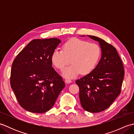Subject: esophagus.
Returning <instances> with one entry per match:
<instances>
[{
	"label": "esophagus",
	"mask_w": 134,
	"mask_h": 134,
	"mask_svg": "<svg viewBox=\"0 0 134 134\" xmlns=\"http://www.w3.org/2000/svg\"><path fill=\"white\" fill-rule=\"evenodd\" d=\"M65 82H66V83H71V82H72V81L71 80V79H66L65 80Z\"/></svg>",
	"instance_id": "1"
}]
</instances>
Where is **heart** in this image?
Instances as JSON below:
<instances>
[{
	"mask_svg": "<svg viewBox=\"0 0 134 134\" xmlns=\"http://www.w3.org/2000/svg\"><path fill=\"white\" fill-rule=\"evenodd\" d=\"M62 49L54 50L51 61L56 69L62 70L69 63L70 59L71 64L63 71V75L67 78H75L81 72L86 75L92 72L101 55V48L97 44L79 38L65 42Z\"/></svg>",
	"mask_w": 134,
	"mask_h": 134,
	"instance_id": "1",
	"label": "heart"
}]
</instances>
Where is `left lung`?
<instances>
[{
    "label": "left lung",
    "instance_id": "1",
    "mask_svg": "<svg viewBox=\"0 0 134 134\" xmlns=\"http://www.w3.org/2000/svg\"><path fill=\"white\" fill-rule=\"evenodd\" d=\"M88 36L99 42L101 58L92 72L75 82L79 88L82 108L89 112L97 113L109 107L120 94L124 70L120 56L113 45L97 37Z\"/></svg>",
    "mask_w": 134,
    "mask_h": 134
}]
</instances>
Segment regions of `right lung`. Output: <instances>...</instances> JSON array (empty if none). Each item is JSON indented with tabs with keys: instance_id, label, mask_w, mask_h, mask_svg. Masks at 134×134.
I'll list each match as a JSON object with an SVG mask.
<instances>
[{
	"instance_id": "add662e5",
	"label": "right lung",
	"mask_w": 134,
	"mask_h": 134,
	"mask_svg": "<svg viewBox=\"0 0 134 134\" xmlns=\"http://www.w3.org/2000/svg\"><path fill=\"white\" fill-rule=\"evenodd\" d=\"M60 42L56 38L33 40L13 61L11 87L25 110L37 113L47 112L64 87L63 78L51 61V54Z\"/></svg>"
}]
</instances>
